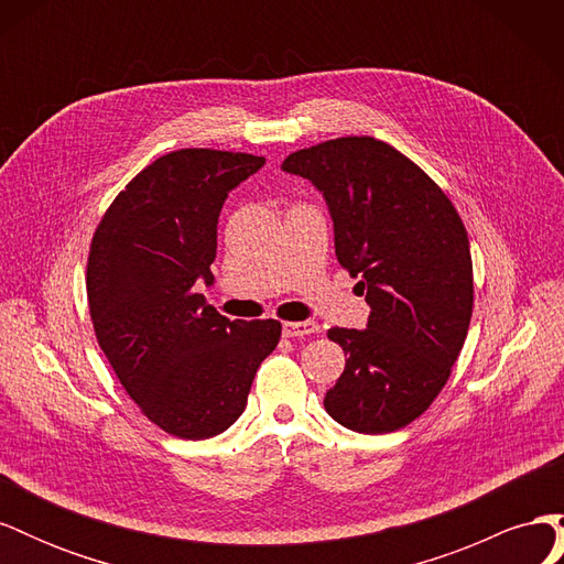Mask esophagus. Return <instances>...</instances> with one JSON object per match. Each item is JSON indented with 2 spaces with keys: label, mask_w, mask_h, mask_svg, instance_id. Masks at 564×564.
Instances as JSON below:
<instances>
[{
  "label": "esophagus",
  "mask_w": 564,
  "mask_h": 564,
  "mask_svg": "<svg viewBox=\"0 0 564 564\" xmlns=\"http://www.w3.org/2000/svg\"><path fill=\"white\" fill-rule=\"evenodd\" d=\"M319 327L317 322L313 319H305V322H284L282 324V334L286 338H301V336H311V334H317Z\"/></svg>",
  "instance_id": "1"
}]
</instances>
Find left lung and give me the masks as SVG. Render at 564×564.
Wrapping results in <instances>:
<instances>
[{"instance_id": "1", "label": "left lung", "mask_w": 564, "mask_h": 564, "mask_svg": "<svg viewBox=\"0 0 564 564\" xmlns=\"http://www.w3.org/2000/svg\"><path fill=\"white\" fill-rule=\"evenodd\" d=\"M327 199L336 259L360 275L367 329L332 327L348 355L324 395L329 416L379 435L419 419L445 388L473 315L464 220L442 187L392 145L344 135L282 162Z\"/></svg>"}]
</instances>
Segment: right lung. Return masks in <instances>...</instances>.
I'll use <instances>...</instances> for the list:
<instances>
[{"mask_svg":"<svg viewBox=\"0 0 564 564\" xmlns=\"http://www.w3.org/2000/svg\"><path fill=\"white\" fill-rule=\"evenodd\" d=\"M265 164L183 148L148 164L100 218L87 263L94 332L119 383L169 435L207 440L240 419L278 319H228L195 292L212 284L218 214Z\"/></svg>","mask_w":564,"mask_h":564,"instance_id":"obj_1","label":"right lung"}]
</instances>
